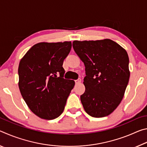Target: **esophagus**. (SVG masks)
<instances>
[{"label":"esophagus","mask_w":147,"mask_h":147,"mask_svg":"<svg viewBox=\"0 0 147 147\" xmlns=\"http://www.w3.org/2000/svg\"><path fill=\"white\" fill-rule=\"evenodd\" d=\"M80 82H81V79H80V78H79V79H78V80H75L76 84H80Z\"/></svg>","instance_id":"34e87169"}]
</instances>
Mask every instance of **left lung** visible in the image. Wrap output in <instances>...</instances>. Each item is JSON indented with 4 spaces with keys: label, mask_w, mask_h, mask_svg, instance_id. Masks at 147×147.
Returning a JSON list of instances; mask_svg holds the SVG:
<instances>
[{
    "label": "left lung",
    "mask_w": 147,
    "mask_h": 147,
    "mask_svg": "<svg viewBox=\"0 0 147 147\" xmlns=\"http://www.w3.org/2000/svg\"><path fill=\"white\" fill-rule=\"evenodd\" d=\"M73 47L86 67V90L80 96L86 112L96 118L109 115L123 100L128 84L127 52L109 39L75 40Z\"/></svg>",
    "instance_id": "left-lung-1"
}]
</instances>
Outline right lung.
Masks as SVG:
<instances>
[{"label":"right lung","mask_w":147,"mask_h":147,"mask_svg":"<svg viewBox=\"0 0 147 147\" xmlns=\"http://www.w3.org/2000/svg\"><path fill=\"white\" fill-rule=\"evenodd\" d=\"M71 47V41L41 42L32 47L19 62L20 92L30 109L41 119L58 117L74 88V80L63 78L62 67Z\"/></svg>","instance_id":"right-lung-1"}]
</instances>
